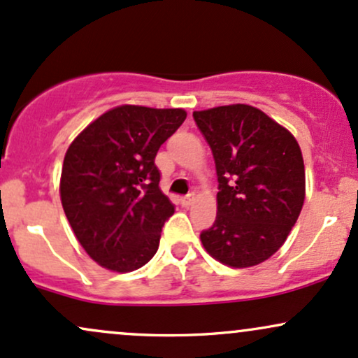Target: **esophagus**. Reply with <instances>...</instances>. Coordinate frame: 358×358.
Listing matches in <instances>:
<instances>
[{
  "instance_id": "34e87169",
  "label": "esophagus",
  "mask_w": 358,
  "mask_h": 358,
  "mask_svg": "<svg viewBox=\"0 0 358 358\" xmlns=\"http://www.w3.org/2000/svg\"><path fill=\"white\" fill-rule=\"evenodd\" d=\"M180 202H182L183 207H188V205L193 202V193H188V195L182 196V200H180Z\"/></svg>"
}]
</instances>
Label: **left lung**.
Returning a JSON list of instances; mask_svg holds the SVG:
<instances>
[{"label":"left lung","instance_id":"obj_1","mask_svg":"<svg viewBox=\"0 0 358 358\" xmlns=\"http://www.w3.org/2000/svg\"><path fill=\"white\" fill-rule=\"evenodd\" d=\"M215 159L217 217L200 234L205 250L250 268L285 244L305 202V163L293 134L248 104L193 113Z\"/></svg>","mask_w":358,"mask_h":358}]
</instances>
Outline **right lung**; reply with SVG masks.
<instances>
[{
	"instance_id": "obj_1",
	"label": "right lung",
	"mask_w": 358,
	"mask_h": 358,
	"mask_svg": "<svg viewBox=\"0 0 358 358\" xmlns=\"http://www.w3.org/2000/svg\"><path fill=\"white\" fill-rule=\"evenodd\" d=\"M183 109L119 106L90 122L64 158L60 199L77 241L102 268L129 273L159 245L175 205L159 188V146Z\"/></svg>"
}]
</instances>
